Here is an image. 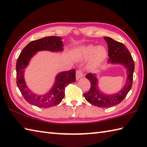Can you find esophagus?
I'll list each match as a JSON object with an SVG mask.
<instances>
[{"label": "esophagus", "mask_w": 147, "mask_h": 147, "mask_svg": "<svg viewBox=\"0 0 147 147\" xmlns=\"http://www.w3.org/2000/svg\"><path fill=\"white\" fill-rule=\"evenodd\" d=\"M83 77V73L81 70H78V71H76V80H79V79Z\"/></svg>", "instance_id": "obj_1"}]
</instances>
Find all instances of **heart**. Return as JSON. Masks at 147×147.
<instances>
[{"label":"heart","mask_w":147,"mask_h":147,"mask_svg":"<svg viewBox=\"0 0 147 147\" xmlns=\"http://www.w3.org/2000/svg\"><path fill=\"white\" fill-rule=\"evenodd\" d=\"M74 55L80 60H87L90 58L88 67L89 69L94 70L101 66L105 61L107 51L103 46H96L94 44H87L74 50Z\"/></svg>","instance_id":"b5f03b06"}]
</instances>
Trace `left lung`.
<instances>
[{
  "label": "left lung",
  "mask_w": 147,
  "mask_h": 147,
  "mask_svg": "<svg viewBox=\"0 0 147 147\" xmlns=\"http://www.w3.org/2000/svg\"><path fill=\"white\" fill-rule=\"evenodd\" d=\"M104 39L108 44V64L123 65L126 70L127 78L124 86L119 92L113 94H107L99 89L97 74L89 73L86 76L91 82V88L87 93L84 94V96L90 104L101 108L115 106L123 101L131 88L134 71V59L124 44L110 37L105 36Z\"/></svg>",
  "instance_id": "1"
}]
</instances>
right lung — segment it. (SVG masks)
<instances>
[{"mask_svg":"<svg viewBox=\"0 0 147 147\" xmlns=\"http://www.w3.org/2000/svg\"><path fill=\"white\" fill-rule=\"evenodd\" d=\"M62 38L59 36L44 37L29 43L22 51L16 63L17 85L24 99L32 105L48 108L61 103L65 96V88L76 81V71L72 69L58 73L52 87L46 94H36L29 89L25 80V70L32 57L40 51L61 52L63 51Z\"/></svg>","mask_w":147,"mask_h":147,"instance_id":"add662e5","label":"right lung"}]
</instances>
